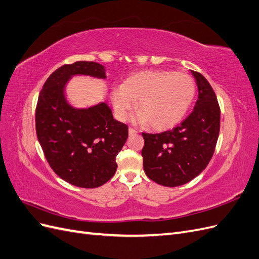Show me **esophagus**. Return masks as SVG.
Masks as SVG:
<instances>
[{
	"instance_id": "esophagus-1",
	"label": "esophagus",
	"mask_w": 259,
	"mask_h": 259,
	"mask_svg": "<svg viewBox=\"0 0 259 259\" xmlns=\"http://www.w3.org/2000/svg\"><path fill=\"white\" fill-rule=\"evenodd\" d=\"M128 134L132 136V135H135V134H137V131H135L134 128H132V127H130L128 128Z\"/></svg>"
}]
</instances>
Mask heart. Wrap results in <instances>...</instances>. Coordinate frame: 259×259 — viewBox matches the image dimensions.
Masks as SVG:
<instances>
[{
	"label": "heart",
	"instance_id": "1",
	"mask_svg": "<svg viewBox=\"0 0 259 259\" xmlns=\"http://www.w3.org/2000/svg\"><path fill=\"white\" fill-rule=\"evenodd\" d=\"M194 96L195 83L190 75L171 70H147L128 76L114 89L111 101L119 120L127 119L137 101L136 122L166 131L184 119Z\"/></svg>",
	"mask_w": 259,
	"mask_h": 259
}]
</instances>
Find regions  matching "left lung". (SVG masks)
<instances>
[{
    "label": "left lung",
    "mask_w": 259,
    "mask_h": 259,
    "mask_svg": "<svg viewBox=\"0 0 259 259\" xmlns=\"http://www.w3.org/2000/svg\"><path fill=\"white\" fill-rule=\"evenodd\" d=\"M199 96L192 112L171 131L143 133L146 175L165 187L182 186L202 173L215 151L221 128V109L210 84L191 71Z\"/></svg>",
    "instance_id": "1"
}]
</instances>
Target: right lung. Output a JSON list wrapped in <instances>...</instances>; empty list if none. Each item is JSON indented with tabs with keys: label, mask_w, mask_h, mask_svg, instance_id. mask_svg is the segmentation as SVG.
<instances>
[{
	"label": "right lung",
	"mask_w": 259,
	"mask_h": 259,
	"mask_svg": "<svg viewBox=\"0 0 259 259\" xmlns=\"http://www.w3.org/2000/svg\"><path fill=\"white\" fill-rule=\"evenodd\" d=\"M79 75L107 79L98 62L76 61L58 68L38 96L35 130L55 173L73 186L96 188L114 175L115 158L128 137V127L113 119L107 101L86 108L69 103L66 85Z\"/></svg>",
	"instance_id": "add662e5"
}]
</instances>
